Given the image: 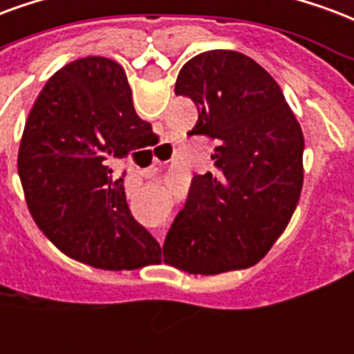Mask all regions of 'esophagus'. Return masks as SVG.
<instances>
[{"label":"esophagus","mask_w":354,"mask_h":354,"mask_svg":"<svg viewBox=\"0 0 354 354\" xmlns=\"http://www.w3.org/2000/svg\"><path fill=\"white\" fill-rule=\"evenodd\" d=\"M157 236H159V240H161V238H163V232H161V230H159V234H157Z\"/></svg>","instance_id":"esophagus-1"}]
</instances>
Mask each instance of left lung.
Returning a JSON list of instances; mask_svg holds the SVG:
<instances>
[{
  "instance_id": "8db88e82",
  "label": "left lung",
  "mask_w": 354,
  "mask_h": 354,
  "mask_svg": "<svg viewBox=\"0 0 354 354\" xmlns=\"http://www.w3.org/2000/svg\"><path fill=\"white\" fill-rule=\"evenodd\" d=\"M174 93L197 104L187 135L216 140L217 170L193 178L165 238V263L204 276L250 268L281 236L300 198V124L276 80L234 50L191 57Z\"/></svg>"
}]
</instances>
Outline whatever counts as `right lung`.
<instances>
[{"mask_svg": "<svg viewBox=\"0 0 354 354\" xmlns=\"http://www.w3.org/2000/svg\"><path fill=\"white\" fill-rule=\"evenodd\" d=\"M151 135L125 71L109 57L75 59L44 84L24 125L18 176L31 217L67 257L101 270L161 263L111 169Z\"/></svg>", "mask_w": 354, "mask_h": 354, "instance_id": "right-lung-1", "label": "right lung"}]
</instances>
